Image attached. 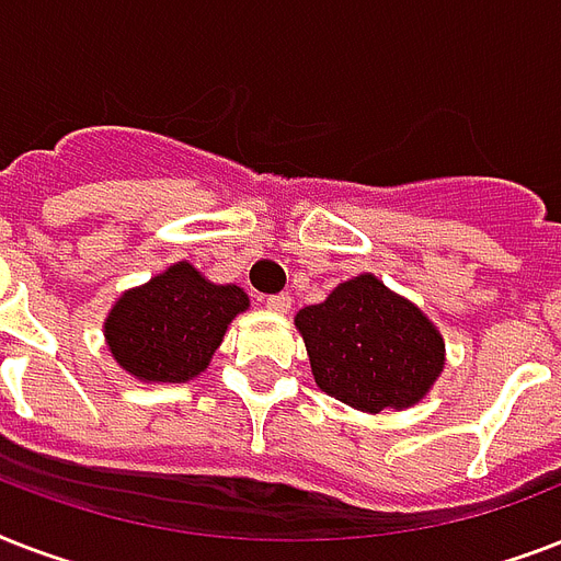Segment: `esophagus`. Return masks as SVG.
I'll list each match as a JSON object with an SVG mask.
<instances>
[{
    "mask_svg": "<svg viewBox=\"0 0 561 561\" xmlns=\"http://www.w3.org/2000/svg\"><path fill=\"white\" fill-rule=\"evenodd\" d=\"M264 306L276 311V314H285V311H290V297L288 294H273V297L264 299Z\"/></svg>",
    "mask_w": 561,
    "mask_h": 561,
    "instance_id": "34e87169",
    "label": "esophagus"
}]
</instances>
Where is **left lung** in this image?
<instances>
[{
	"label": "left lung",
	"instance_id": "obj_1",
	"mask_svg": "<svg viewBox=\"0 0 561 561\" xmlns=\"http://www.w3.org/2000/svg\"><path fill=\"white\" fill-rule=\"evenodd\" d=\"M294 323L317 387L350 408H410L443 373V334L373 273L341 282L325 302L302 308Z\"/></svg>",
	"mask_w": 561,
	"mask_h": 561
}]
</instances>
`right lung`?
<instances>
[{
    "mask_svg": "<svg viewBox=\"0 0 561 561\" xmlns=\"http://www.w3.org/2000/svg\"><path fill=\"white\" fill-rule=\"evenodd\" d=\"M250 308L238 285H215L178 262L118 297L104 337L122 369L139 381L180 383L209 367L236 314Z\"/></svg>",
    "mask_w": 561,
    "mask_h": 561,
    "instance_id": "add662e5",
    "label": "right lung"
}]
</instances>
